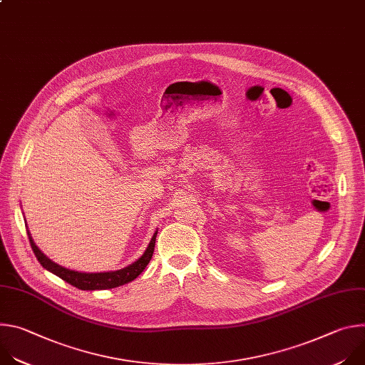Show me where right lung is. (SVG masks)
Here are the masks:
<instances>
[{
    "instance_id": "obj_1",
    "label": "right lung",
    "mask_w": 365,
    "mask_h": 365,
    "mask_svg": "<svg viewBox=\"0 0 365 365\" xmlns=\"http://www.w3.org/2000/svg\"><path fill=\"white\" fill-rule=\"evenodd\" d=\"M29 234V240H30V245L33 248L34 255L37 257L38 263L48 272H51L53 274H56L58 277H61L62 280H65L66 283L81 289V290H103V289H113V287H118L123 286L125 283L133 282L134 279H137L143 270L145 269V266L150 263V259L153 257L154 252V245H155V235H158V231L154 232L147 250L144 251V254L134 262L133 264H130L125 269L117 270V272H108V273H79L75 270H69L65 269L56 263L51 262L48 257H46L38 247L34 244L33 238Z\"/></svg>"
}]
</instances>
